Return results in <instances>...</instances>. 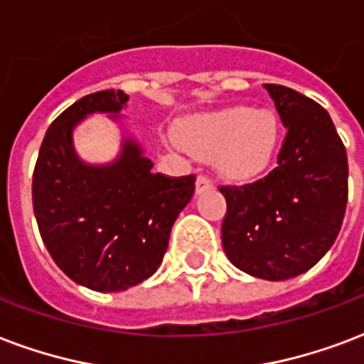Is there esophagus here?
Masks as SVG:
<instances>
[{"label":"esophagus","instance_id":"34e87169","mask_svg":"<svg viewBox=\"0 0 364 364\" xmlns=\"http://www.w3.org/2000/svg\"><path fill=\"white\" fill-rule=\"evenodd\" d=\"M212 187H213V181L208 176L196 177V193L198 194L204 193V191H208V188H212Z\"/></svg>","mask_w":364,"mask_h":364}]
</instances>
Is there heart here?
<instances>
[{
    "mask_svg": "<svg viewBox=\"0 0 364 364\" xmlns=\"http://www.w3.org/2000/svg\"><path fill=\"white\" fill-rule=\"evenodd\" d=\"M181 141L200 158L218 156L219 170L237 181L265 171L279 143V122L269 110L229 108L183 124Z\"/></svg>",
    "mask_w": 364,
    "mask_h": 364,
    "instance_id": "1",
    "label": "heart"
}]
</instances>
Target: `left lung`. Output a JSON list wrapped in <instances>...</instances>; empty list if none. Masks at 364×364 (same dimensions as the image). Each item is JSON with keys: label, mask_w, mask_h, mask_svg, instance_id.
<instances>
[{"label": "left lung", "mask_w": 364, "mask_h": 364, "mask_svg": "<svg viewBox=\"0 0 364 364\" xmlns=\"http://www.w3.org/2000/svg\"><path fill=\"white\" fill-rule=\"evenodd\" d=\"M287 135L277 168L242 187H219L227 200L221 240L244 273L287 281L330 250L348 204V154L328 112L298 91L263 85Z\"/></svg>", "instance_id": "8db88e82"}]
</instances>
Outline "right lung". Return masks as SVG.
Segmentation results:
<instances>
[{"label":"right lung","mask_w":364,"mask_h":364,"mask_svg":"<svg viewBox=\"0 0 364 364\" xmlns=\"http://www.w3.org/2000/svg\"><path fill=\"white\" fill-rule=\"evenodd\" d=\"M127 99L124 91L105 90L66 108L47 129L32 177L46 248L72 281L95 292L127 290L156 273L196 181L154 173L133 139L122 143V154L108 166L76 156L72 129L93 112L118 118Z\"/></svg>","instance_id":"right-lung-1"}]
</instances>
